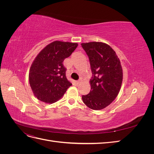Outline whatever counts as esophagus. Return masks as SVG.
I'll return each mask as SVG.
<instances>
[{"instance_id":"obj_1","label":"esophagus","mask_w":154,"mask_h":154,"mask_svg":"<svg viewBox=\"0 0 154 154\" xmlns=\"http://www.w3.org/2000/svg\"><path fill=\"white\" fill-rule=\"evenodd\" d=\"M82 79H80V80H79L76 81V84H77V85H78V84H80V83H82Z\"/></svg>"}]
</instances>
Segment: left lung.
I'll return each mask as SVG.
<instances>
[{
  "label": "left lung",
  "instance_id": "obj_1",
  "mask_svg": "<svg viewBox=\"0 0 154 154\" xmlns=\"http://www.w3.org/2000/svg\"><path fill=\"white\" fill-rule=\"evenodd\" d=\"M91 65V90L82 96L88 108L101 110L105 108L117 97L122 86L123 70L120 60L109 45L92 42L82 43Z\"/></svg>",
  "mask_w": 154,
  "mask_h": 154
}]
</instances>
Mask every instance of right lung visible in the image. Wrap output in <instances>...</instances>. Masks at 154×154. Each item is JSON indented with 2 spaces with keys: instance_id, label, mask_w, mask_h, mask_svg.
Returning <instances> with one entry per match:
<instances>
[{
  "instance_id": "add662e5",
  "label": "right lung",
  "mask_w": 154,
  "mask_h": 154,
  "mask_svg": "<svg viewBox=\"0 0 154 154\" xmlns=\"http://www.w3.org/2000/svg\"><path fill=\"white\" fill-rule=\"evenodd\" d=\"M77 46V43L54 41L37 55L29 73V84L37 99L53 103L72 85L66 78L67 69L63 62Z\"/></svg>"
}]
</instances>
